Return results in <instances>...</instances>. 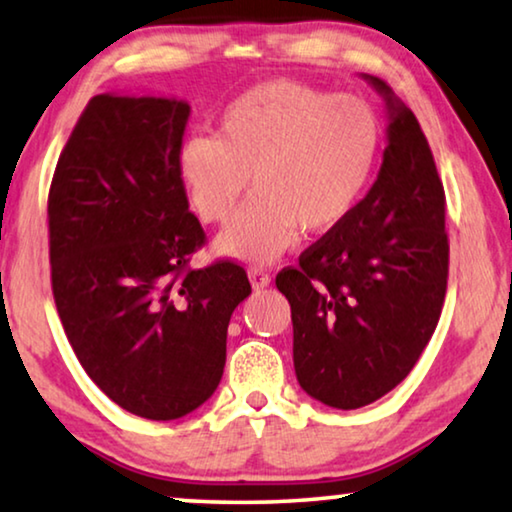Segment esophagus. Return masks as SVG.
<instances>
[{
  "label": "esophagus",
  "instance_id": "34e87169",
  "mask_svg": "<svg viewBox=\"0 0 512 512\" xmlns=\"http://www.w3.org/2000/svg\"><path fill=\"white\" fill-rule=\"evenodd\" d=\"M249 282H251V286H254V291H261V289H265V286H270L272 277L261 268H251L249 270Z\"/></svg>",
  "mask_w": 512,
  "mask_h": 512
}]
</instances>
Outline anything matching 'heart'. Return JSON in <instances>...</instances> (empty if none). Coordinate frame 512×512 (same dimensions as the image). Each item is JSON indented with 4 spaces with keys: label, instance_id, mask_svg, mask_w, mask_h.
Segmentation results:
<instances>
[{
    "label": "heart",
    "instance_id": "b5f03b06",
    "mask_svg": "<svg viewBox=\"0 0 512 512\" xmlns=\"http://www.w3.org/2000/svg\"><path fill=\"white\" fill-rule=\"evenodd\" d=\"M384 132L366 100L275 79L244 90L219 135L193 132L177 177L202 221L228 223L254 181L256 198L214 242L230 261L270 265L307 233H331L366 198Z\"/></svg>",
    "mask_w": 512,
    "mask_h": 512
}]
</instances>
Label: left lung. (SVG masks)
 <instances>
[{
	"label": "left lung",
	"mask_w": 512,
	"mask_h": 512,
	"mask_svg": "<svg viewBox=\"0 0 512 512\" xmlns=\"http://www.w3.org/2000/svg\"><path fill=\"white\" fill-rule=\"evenodd\" d=\"M387 149L375 184L340 228L277 275L291 305L293 368L314 401L356 410L401 384L436 331L450 244L445 191L417 118L377 76Z\"/></svg>",
	"instance_id": "1"
}]
</instances>
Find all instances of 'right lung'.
Segmentation results:
<instances>
[{
	"instance_id": "right-lung-1",
	"label": "right lung",
	"mask_w": 512,
	"mask_h": 512,
	"mask_svg": "<svg viewBox=\"0 0 512 512\" xmlns=\"http://www.w3.org/2000/svg\"><path fill=\"white\" fill-rule=\"evenodd\" d=\"M188 102L102 93L88 102L48 195L58 314L90 380L132 415L167 422L219 387L247 272L186 270L205 242L177 177Z\"/></svg>"
}]
</instances>
